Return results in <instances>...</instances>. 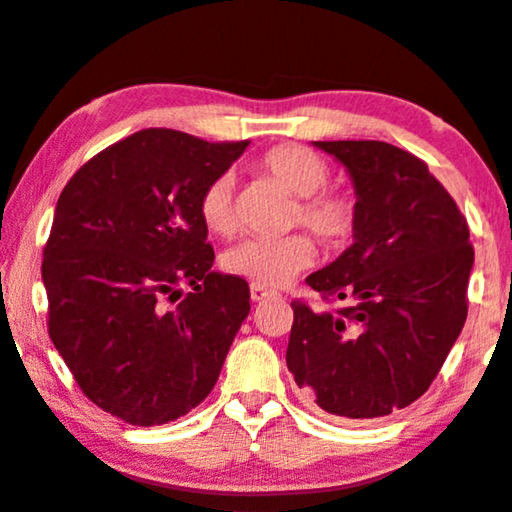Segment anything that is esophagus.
I'll return each instance as SVG.
<instances>
[{
    "label": "esophagus",
    "instance_id": "1",
    "mask_svg": "<svg viewBox=\"0 0 512 512\" xmlns=\"http://www.w3.org/2000/svg\"><path fill=\"white\" fill-rule=\"evenodd\" d=\"M271 295H274V292H271L269 288H264V285H257V283L250 285V297H252V302H264V299H269Z\"/></svg>",
    "mask_w": 512,
    "mask_h": 512
}]
</instances>
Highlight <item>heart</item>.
Wrapping results in <instances>:
<instances>
[{
	"mask_svg": "<svg viewBox=\"0 0 512 512\" xmlns=\"http://www.w3.org/2000/svg\"><path fill=\"white\" fill-rule=\"evenodd\" d=\"M264 173L299 196L292 222H302L320 241L339 248L353 236L358 224V208L351 196L327 192L330 166L323 156L302 145H278L262 156ZM201 222L217 236H229L236 229L234 180L231 175L215 177L203 189L199 201ZM316 260V245L306 234L283 238H245L224 252L222 267L229 274L248 278L257 285H285Z\"/></svg>",
	"mask_w": 512,
	"mask_h": 512,
	"instance_id": "b5f03b06",
	"label": "heart"
}]
</instances>
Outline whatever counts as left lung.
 Wrapping results in <instances>:
<instances>
[{
  "label": "left lung",
  "instance_id": "left-lung-1",
  "mask_svg": "<svg viewBox=\"0 0 512 512\" xmlns=\"http://www.w3.org/2000/svg\"><path fill=\"white\" fill-rule=\"evenodd\" d=\"M349 170L358 224L306 278L339 309L292 302L288 370L320 410L377 419L438 377L468 316L475 252L466 217L417 156L379 140L316 142Z\"/></svg>",
  "mask_w": 512,
  "mask_h": 512
}]
</instances>
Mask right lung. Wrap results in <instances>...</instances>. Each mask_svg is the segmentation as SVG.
<instances>
[{
  "instance_id": "add662e5",
  "label": "right lung",
  "mask_w": 512,
  "mask_h": 512,
  "mask_svg": "<svg viewBox=\"0 0 512 512\" xmlns=\"http://www.w3.org/2000/svg\"><path fill=\"white\" fill-rule=\"evenodd\" d=\"M245 147L145 128L60 194L42 262L49 335L86 398L126 424H168L203 403L250 313L248 283L210 269L199 215L203 189ZM180 284L193 288L182 300Z\"/></svg>"
}]
</instances>
